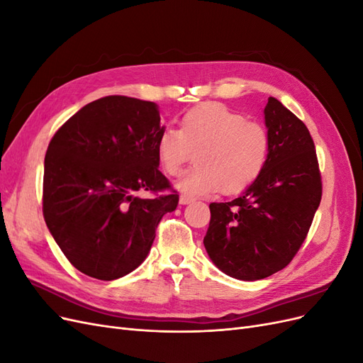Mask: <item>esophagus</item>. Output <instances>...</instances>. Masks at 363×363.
<instances>
[{"label":"esophagus","instance_id":"1","mask_svg":"<svg viewBox=\"0 0 363 363\" xmlns=\"http://www.w3.org/2000/svg\"><path fill=\"white\" fill-rule=\"evenodd\" d=\"M194 201H195V200L192 199V196H188V195H182L180 200H179V203L183 204V206H184V204H191V203H194Z\"/></svg>","mask_w":363,"mask_h":363}]
</instances>
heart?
Wrapping results in <instances>:
<instances>
[{
    "label": "heart",
    "instance_id": "obj_1",
    "mask_svg": "<svg viewBox=\"0 0 363 363\" xmlns=\"http://www.w3.org/2000/svg\"><path fill=\"white\" fill-rule=\"evenodd\" d=\"M268 130L247 121L224 104H203L186 112L180 130L163 128L156 139L162 169L177 175L195 151V163L175 182L186 195H207L221 189L238 194L247 189L263 171L269 156Z\"/></svg>",
    "mask_w": 363,
    "mask_h": 363
}]
</instances>
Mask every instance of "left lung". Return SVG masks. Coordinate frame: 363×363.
I'll return each mask as SVG.
<instances>
[{
	"instance_id": "left-lung-1",
	"label": "left lung",
	"mask_w": 363,
	"mask_h": 363,
	"mask_svg": "<svg viewBox=\"0 0 363 363\" xmlns=\"http://www.w3.org/2000/svg\"><path fill=\"white\" fill-rule=\"evenodd\" d=\"M271 147L255 183L228 203H211L208 257L227 276L255 281L283 269L300 250L321 201L312 136L277 98L265 106Z\"/></svg>"
}]
</instances>
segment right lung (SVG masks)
Here are the masks:
<instances>
[{"mask_svg":"<svg viewBox=\"0 0 363 363\" xmlns=\"http://www.w3.org/2000/svg\"><path fill=\"white\" fill-rule=\"evenodd\" d=\"M156 103L111 95L82 107L51 139L43 163V218L63 255L83 274L116 280L145 260L177 192L159 171Z\"/></svg>","mask_w":363,"mask_h":363,"instance_id":"right-lung-1","label":"right lung"}]
</instances>
